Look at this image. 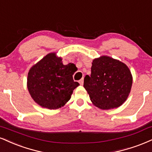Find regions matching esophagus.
Masks as SVG:
<instances>
[{
    "label": "esophagus",
    "instance_id": "34e87169",
    "mask_svg": "<svg viewBox=\"0 0 152 152\" xmlns=\"http://www.w3.org/2000/svg\"><path fill=\"white\" fill-rule=\"evenodd\" d=\"M79 83L81 84V85H83V78H82L81 80H80L79 81Z\"/></svg>",
    "mask_w": 152,
    "mask_h": 152
}]
</instances>
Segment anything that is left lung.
<instances>
[{
  "label": "left lung",
  "mask_w": 152,
  "mask_h": 152,
  "mask_svg": "<svg viewBox=\"0 0 152 152\" xmlns=\"http://www.w3.org/2000/svg\"><path fill=\"white\" fill-rule=\"evenodd\" d=\"M132 76L127 65L110 56L93 60L91 76L84 78L83 87L95 106L102 110L117 108L128 98Z\"/></svg>",
  "instance_id": "8db88e82"
}]
</instances>
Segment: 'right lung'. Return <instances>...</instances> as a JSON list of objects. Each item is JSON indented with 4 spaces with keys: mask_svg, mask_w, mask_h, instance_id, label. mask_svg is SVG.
<instances>
[{
    "mask_svg": "<svg viewBox=\"0 0 152 152\" xmlns=\"http://www.w3.org/2000/svg\"><path fill=\"white\" fill-rule=\"evenodd\" d=\"M75 68L74 64L64 65L56 52L47 54L32 66L27 75V86L34 101L49 110L63 107L79 86L73 79Z\"/></svg>",
    "mask_w": 152,
    "mask_h": 152,
    "instance_id": "1",
    "label": "right lung"
}]
</instances>
